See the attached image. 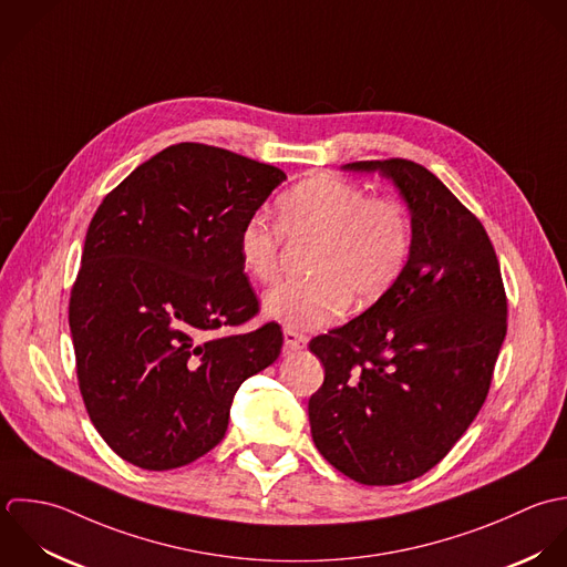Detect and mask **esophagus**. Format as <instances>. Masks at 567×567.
<instances>
[{
    "instance_id": "1",
    "label": "esophagus",
    "mask_w": 567,
    "mask_h": 567,
    "mask_svg": "<svg viewBox=\"0 0 567 567\" xmlns=\"http://www.w3.org/2000/svg\"><path fill=\"white\" fill-rule=\"evenodd\" d=\"M308 346V337L297 330H284V348L286 352H297Z\"/></svg>"
}]
</instances>
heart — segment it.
I'll use <instances>...</instances> for the list:
<instances>
[{
    "instance_id": "1",
    "label": "heart",
    "mask_w": 567,
    "mask_h": 567,
    "mask_svg": "<svg viewBox=\"0 0 567 567\" xmlns=\"http://www.w3.org/2000/svg\"><path fill=\"white\" fill-rule=\"evenodd\" d=\"M284 237L290 244H315L308 261L312 279L279 286L264 299V312L288 330L323 328L350 301L359 308L377 303L402 275L413 248V226L402 202L370 197L328 176L281 193L277 226L261 215L241 224L237 250L248 277L277 281Z\"/></svg>"
}]
</instances>
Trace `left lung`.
Listing matches in <instances>:
<instances>
[{"label": "left lung", "mask_w": 567, "mask_h": 567, "mask_svg": "<svg viewBox=\"0 0 567 567\" xmlns=\"http://www.w3.org/2000/svg\"><path fill=\"white\" fill-rule=\"evenodd\" d=\"M409 204L411 257L361 317L315 337L326 368L308 402L312 440L343 475L393 486L431 471L480 413L506 337L508 299L482 221L429 169L361 161Z\"/></svg>", "instance_id": "left-lung-1"}]
</instances>
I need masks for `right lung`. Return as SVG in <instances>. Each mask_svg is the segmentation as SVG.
<instances>
[{
    "label": "right lung",
    "instance_id": "1",
    "mask_svg": "<svg viewBox=\"0 0 567 567\" xmlns=\"http://www.w3.org/2000/svg\"><path fill=\"white\" fill-rule=\"evenodd\" d=\"M286 174L228 150L178 143L96 208L70 292L79 389L92 424L145 471L190 464L221 442L239 384L277 361L237 235Z\"/></svg>",
    "mask_w": 567,
    "mask_h": 567
}]
</instances>
